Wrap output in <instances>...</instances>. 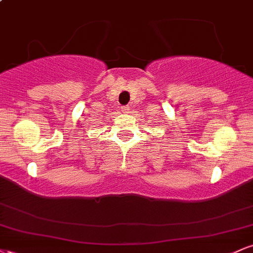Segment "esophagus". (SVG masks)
Here are the masks:
<instances>
[{"mask_svg":"<svg viewBox=\"0 0 253 253\" xmlns=\"http://www.w3.org/2000/svg\"><path fill=\"white\" fill-rule=\"evenodd\" d=\"M121 112L125 113V114H127V113H129V108H128V107H126V106L121 107Z\"/></svg>","mask_w":253,"mask_h":253,"instance_id":"obj_1","label":"esophagus"}]
</instances>
